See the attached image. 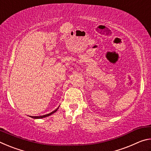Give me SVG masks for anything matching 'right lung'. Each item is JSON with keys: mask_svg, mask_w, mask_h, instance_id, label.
Masks as SVG:
<instances>
[{"mask_svg": "<svg viewBox=\"0 0 151 151\" xmlns=\"http://www.w3.org/2000/svg\"><path fill=\"white\" fill-rule=\"evenodd\" d=\"M58 108H59V106L58 107V108L57 109H55L54 111L51 112L49 114H45V115H42V116H30V117H31V118H33V119H42V118H45V117H47V116H48L51 115V114H52L53 113H55V112L56 111H57V110L58 109Z\"/></svg>", "mask_w": 151, "mask_h": 151, "instance_id": "1", "label": "right lung"}]
</instances>
